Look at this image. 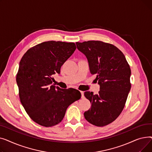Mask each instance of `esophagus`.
<instances>
[{
  "instance_id": "34e87169",
  "label": "esophagus",
  "mask_w": 152,
  "mask_h": 152,
  "mask_svg": "<svg viewBox=\"0 0 152 152\" xmlns=\"http://www.w3.org/2000/svg\"><path fill=\"white\" fill-rule=\"evenodd\" d=\"M81 92V98H84V92L83 91H80Z\"/></svg>"
}]
</instances>
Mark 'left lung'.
Instances as JSON below:
<instances>
[{
	"label": "left lung",
	"mask_w": 152,
	"mask_h": 152,
	"mask_svg": "<svg viewBox=\"0 0 152 152\" xmlns=\"http://www.w3.org/2000/svg\"><path fill=\"white\" fill-rule=\"evenodd\" d=\"M76 44L77 49L86 55L91 73L97 75L95 79L100 85L97 94L84 92L91 107L84 116L93 125H108L115 120L124 107L131 87L130 66L123 52L112 44L99 41Z\"/></svg>",
	"instance_id": "8db88e82"
}]
</instances>
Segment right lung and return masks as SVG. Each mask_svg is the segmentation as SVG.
Wrapping results in <instances>:
<instances>
[{
  "mask_svg": "<svg viewBox=\"0 0 152 152\" xmlns=\"http://www.w3.org/2000/svg\"><path fill=\"white\" fill-rule=\"evenodd\" d=\"M76 49L74 42L47 41L29 49L20 62L17 83L22 105L39 125L51 127L60 123L67 108L81 97L75 89L52 85L53 75Z\"/></svg>",
  "mask_w": 152,
  "mask_h": 152,
  "instance_id": "obj_1",
  "label": "right lung"
}]
</instances>
